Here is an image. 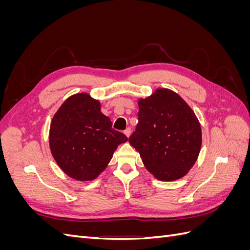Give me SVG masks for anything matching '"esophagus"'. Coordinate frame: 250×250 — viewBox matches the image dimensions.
<instances>
[{
    "label": "esophagus",
    "instance_id": "obj_1",
    "mask_svg": "<svg viewBox=\"0 0 250 250\" xmlns=\"http://www.w3.org/2000/svg\"><path fill=\"white\" fill-rule=\"evenodd\" d=\"M124 134L126 135L127 138H129L130 134H131V129H130V128H127L126 130H124Z\"/></svg>",
    "mask_w": 250,
    "mask_h": 250
}]
</instances>
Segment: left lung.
I'll return each mask as SVG.
<instances>
[{"instance_id":"8db88e82","label":"left lung","mask_w":250,"mask_h":250,"mask_svg":"<svg viewBox=\"0 0 250 250\" xmlns=\"http://www.w3.org/2000/svg\"><path fill=\"white\" fill-rule=\"evenodd\" d=\"M139 123L129 138L145 168L163 181L177 180L197 161L202 143L199 121L178 94L169 88L139 99Z\"/></svg>"}]
</instances>
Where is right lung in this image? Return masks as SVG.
<instances>
[{
    "instance_id": "add662e5",
    "label": "right lung",
    "mask_w": 250,
    "mask_h": 250,
    "mask_svg": "<svg viewBox=\"0 0 250 250\" xmlns=\"http://www.w3.org/2000/svg\"><path fill=\"white\" fill-rule=\"evenodd\" d=\"M101 112V103L87 93H78L62 104L50 125L49 144L55 162L67 176L90 181L106 169L126 135L111 128Z\"/></svg>"
}]
</instances>
